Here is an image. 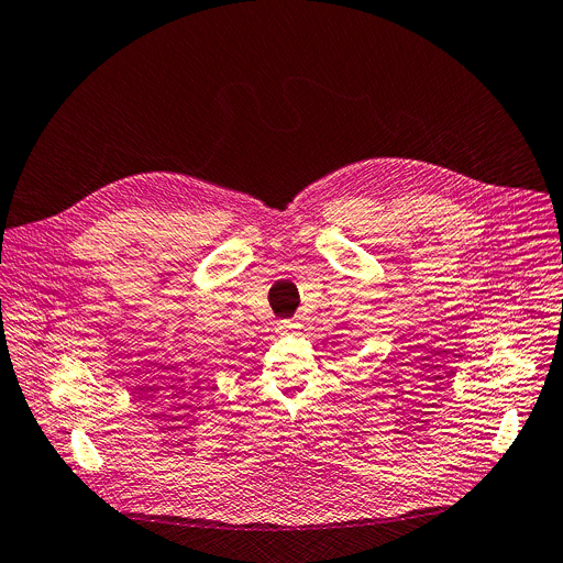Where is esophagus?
Segmentation results:
<instances>
[{
  "instance_id": "esophagus-1",
  "label": "esophagus",
  "mask_w": 563,
  "mask_h": 563,
  "mask_svg": "<svg viewBox=\"0 0 563 563\" xmlns=\"http://www.w3.org/2000/svg\"><path fill=\"white\" fill-rule=\"evenodd\" d=\"M277 331H279L282 335L297 333V331H299V322H297V320H282V322H279V327H277Z\"/></svg>"
}]
</instances>
